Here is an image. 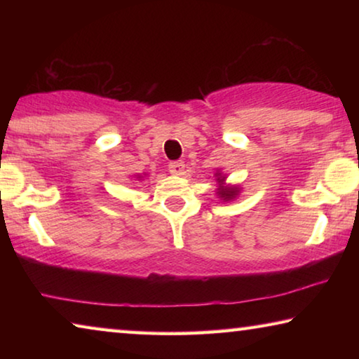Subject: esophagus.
Masks as SVG:
<instances>
[{
	"label": "esophagus",
	"mask_w": 359,
	"mask_h": 359,
	"mask_svg": "<svg viewBox=\"0 0 359 359\" xmlns=\"http://www.w3.org/2000/svg\"><path fill=\"white\" fill-rule=\"evenodd\" d=\"M185 171L184 161H171L169 163V172L174 175H182Z\"/></svg>",
	"instance_id": "esophagus-1"
}]
</instances>
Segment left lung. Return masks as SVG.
Listing matches in <instances>:
<instances>
[{"label": "left lung", "instance_id": "1", "mask_svg": "<svg viewBox=\"0 0 359 359\" xmlns=\"http://www.w3.org/2000/svg\"><path fill=\"white\" fill-rule=\"evenodd\" d=\"M215 177H217L218 184H220V187L217 188V194L223 199V201H231V199H234L236 196H238V193H239L238 187H224L223 185L224 175H222L220 172H217Z\"/></svg>", "mask_w": 359, "mask_h": 359}]
</instances>
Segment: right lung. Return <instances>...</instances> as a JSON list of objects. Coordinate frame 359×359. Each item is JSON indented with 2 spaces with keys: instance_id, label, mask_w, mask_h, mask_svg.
<instances>
[{
  "instance_id": "1",
  "label": "right lung",
  "mask_w": 359,
  "mask_h": 359,
  "mask_svg": "<svg viewBox=\"0 0 359 359\" xmlns=\"http://www.w3.org/2000/svg\"><path fill=\"white\" fill-rule=\"evenodd\" d=\"M137 179H139V177H137Z\"/></svg>"
}]
</instances>
